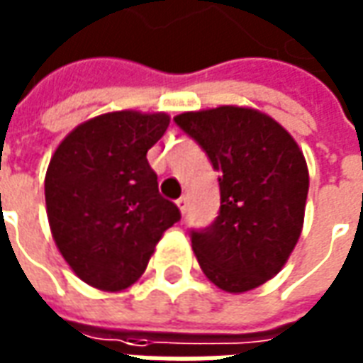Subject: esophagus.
<instances>
[{"label": "esophagus", "instance_id": "esophagus-1", "mask_svg": "<svg viewBox=\"0 0 363 363\" xmlns=\"http://www.w3.org/2000/svg\"><path fill=\"white\" fill-rule=\"evenodd\" d=\"M177 206H179L181 214H184V213H186V206H189V199H186V196H181V199H177Z\"/></svg>", "mask_w": 363, "mask_h": 363}]
</instances>
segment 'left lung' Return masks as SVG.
Segmentation results:
<instances>
[{
  "mask_svg": "<svg viewBox=\"0 0 363 363\" xmlns=\"http://www.w3.org/2000/svg\"><path fill=\"white\" fill-rule=\"evenodd\" d=\"M174 123L218 172L220 213L191 236L202 272L230 294L262 286L288 262L304 226V152L278 121L250 107L186 111Z\"/></svg>",
  "mask_w": 363,
  "mask_h": 363,
  "instance_id": "1",
  "label": "left lung"
}]
</instances>
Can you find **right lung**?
Instances as JSON below:
<instances>
[{"label":"right lung","mask_w":363,"mask_h":363,"mask_svg":"<svg viewBox=\"0 0 363 363\" xmlns=\"http://www.w3.org/2000/svg\"><path fill=\"white\" fill-rule=\"evenodd\" d=\"M169 123L167 113H105L77 125L49 161V228L71 270L93 288L119 292L135 284L164 230L181 218L147 161Z\"/></svg>","instance_id":"obj_1"}]
</instances>
